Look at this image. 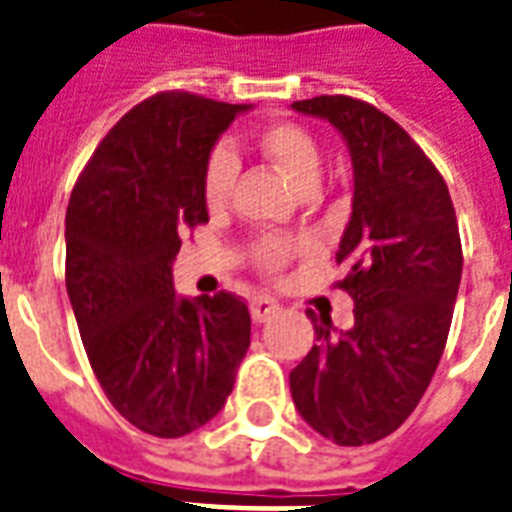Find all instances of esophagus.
<instances>
[{
    "instance_id": "obj_1",
    "label": "esophagus",
    "mask_w": 512,
    "mask_h": 512,
    "mask_svg": "<svg viewBox=\"0 0 512 512\" xmlns=\"http://www.w3.org/2000/svg\"><path fill=\"white\" fill-rule=\"evenodd\" d=\"M280 312V301L272 299V296H259V299L251 301V318L253 323H267Z\"/></svg>"
}]
</instances>
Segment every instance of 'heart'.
Returning <instances> with one entry per match:
<instances>
[{
  "instance_id": "heart-1",
  "label": "heart",
  "mask_w": 512,
  "mask_h": 512,
  "mask_svg": "<svg viewBox=\"0 0 512 512\" xmlns=\"http://www.w3.org/2000/svg\"><path fill=\"white\" fill-rule=\"evenodd\" d=\"M253 146L261 157H267L285 178H291L301 192H315L323 168V149H320L318 136L310 128H304L299 122H272L256 133ZM237 176V160L227 149H216L208 157L205 176H202V197L211 211H219L232 197V186ZM301 251V243L291 237L267 235L259 237L251 248L253 264L267 272L277 275L283 272L285 264Z\"/></svg>"
}]
</instances>
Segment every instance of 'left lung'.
Here are the masks:
<instances>
[{"label":"left lung","instance_id":"8db88e82","mask_svg":"<svg viewBox=\"0 0 512 512\" xmlns=\"http://www.w3.org/2000/svg\"><path fill=\"white\" fill-rule=\"evenodd\" d=\"M293 109L331 122L355 170L336 251L355 326L336 336L331 318L312 320L318 344L291 371L293 406L328 441L363 446L406 422L438 368L462 280L457 213L438 168L376 106L318 95Z\"/></svg>","mask_w":512,"mask_h":512}]
</instances>
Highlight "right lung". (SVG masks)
Listing matches in <instances>:
<instances>
[{
    "instance_id": "add662e5",
    "label": "right lung",
    "mask_w": 512,
    "mask_h": 512,
    "mask_svg": "<svg viewBox=\"0 0 512 512\" xmlns=\"http://www.w3.org/2000/svg\"><path fill=\"white\" fill-rule=\"evenodd\" d=\"M248 109L178 90L152 95L106 133L71 192L66 291L87 360L112 406L157 438L211 422L251 347L240 296L173 291L181 237L208 221V157Z\"/></svg>"
}]
</instances>
